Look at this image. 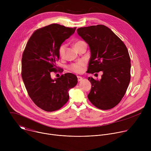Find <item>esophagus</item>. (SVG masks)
I'll list each match as a JSON object with an SVG mask.
<instances>
[{"label": "esophagus", "mask_w": 151, "mask_h": 151, "mask_svg": "<svg viewBox=\"0 0 151 151\" xmlns=\"http://www.w3.org/2000/svg\"><path fill=\"white\" fill-rule=\"evenodd\" d=\"M77 78H78V81L79 82L81 81H82V80L83 79V78L81 77V76H78Z\"/></svg>", "instance_id": "obj_1"}]
</instances>
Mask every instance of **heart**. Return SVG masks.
Returning <instances> with one entry per match:
<instances>
[{
  "mask_svg": "<svg viewBox=\"0 0 151 151\" xmlns=\"http://www.w3.org/2000/svg\"><path fill=\"white\" fill-rule=\"evenodd\" d=\"M85 42L83 40H78L77 42H75V44L74 45L75 47H77L79 44H82V43ZM66 44H62L60 45V47L58 48V55L60 58H63L65 56V52H66ZM85 63L83 61H80L73 64H70V65L68 66V69L69 70L76 73H81L83 70V68L85 67Z\"/></svg>",
  "mask_w": 151,
  "mask_h": 151,
  "instance_id": "1",
  "label": "heart"
}]
</instances>
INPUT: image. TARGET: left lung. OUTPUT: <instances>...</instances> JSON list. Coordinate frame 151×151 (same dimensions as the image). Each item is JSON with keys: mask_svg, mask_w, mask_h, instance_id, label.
<instances>
[{"mask_svg": "<svg viewBox=\"0 0 151 151\" xmlns=\"http://www.w3.org/2000/svg\"><path fill=\"white\" fill-rule=\"evenodd\" d=\"M77 33L90 49L87 73H103L99 81L88 77L91 88L88 98L97 108L111 109L121 101L130 81L128 50L120 38L104 25L81 27Z\"/></svg>", "mask_w": 151, "mask_h": 151, "instance_id": "obj_1", "label": "left lung"}]
</instances>
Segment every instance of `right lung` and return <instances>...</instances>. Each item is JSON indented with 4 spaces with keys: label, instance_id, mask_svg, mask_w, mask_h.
Segmentation results:
<instances>
[{
    "label": "right lung",
    "instance_id": "obj_1",
    "mask_svg": "<svg viewBox=\"0 0 151 151\" xmlns=\"http://www.w3.org/2000/svg\"><path fill=\"white\" fill-rule=\"evenodd\" d=\"M75 30L58 24L39 29L30 36L23 52L21 76L32 101L45 111L62 107L69 100V90L78 83L76 76L71 73L51 78L52 72H57L59 47Z\"/></svg>",
    "mask_w": 151,
    "mask_h": 151
}]
</instances>
